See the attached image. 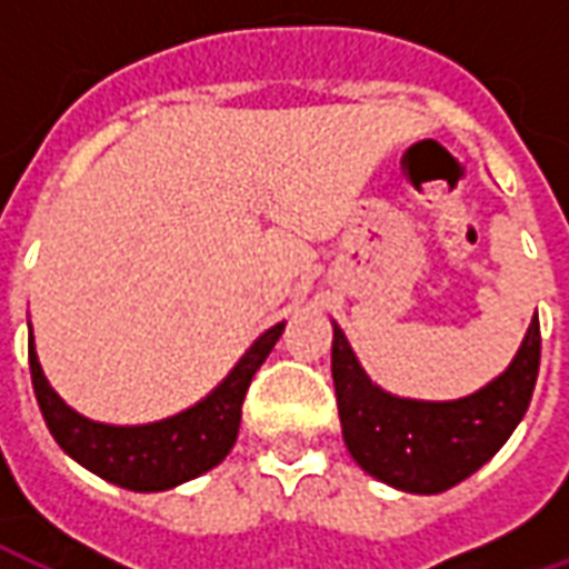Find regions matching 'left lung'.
<instances>
[{
  "label": "left lung",
  "instance_id": "left-lung-1",
  "mask_svg": "<svg viewBox=\"0 0 569 569\" xmlns=\"http://www.w3.org/2000/svg\"><path fill=\"white\" fill-rule=\"evenodd\" d=\"M332 381L350 457L406 493H441L478 472L525 418L539 375V320H530L509 369L448 402L406 399L371 383L332 322Z\"/></svg>",
  "mask_w": 569,
  "mask_h": 569
}]
</instances>
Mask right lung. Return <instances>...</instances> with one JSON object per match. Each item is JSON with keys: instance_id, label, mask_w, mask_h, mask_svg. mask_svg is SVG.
I'll return each mask as SVG.
<instances>
[{"instance_id": "obj_1", "label": "right lung", "mask_w": 569, "mask_h": 569, "mask_svg": "<svg viewBox=\"0 0 569 569\" xmlns=\"http://www.w3.org/2000/svg\"><path fill=\"white\" fill-rule=\"evenodd\" d=\"M283 329L286 322H277L268 332L259 335L219 387H212L210 393L186 411L154 423L116 427V423L84 418L76 408H69L44 378L30 329L32 390L51 436L76 463L118 488L140 490V493L170 490L210 472L234 448L249 381L261 369L273 345L280 341Z\"/></svg>"}]
</instances>
